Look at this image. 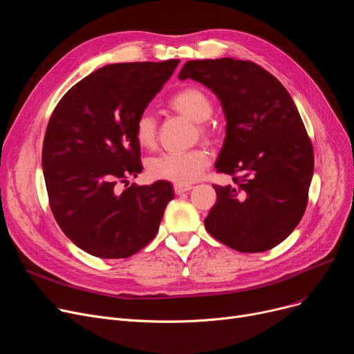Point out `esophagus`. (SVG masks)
<instances>
[{
    "label": "esophagus",
    "instance_id": "34e87169",
    "mask_svg": "<svg viewBox=\"0 0 354 354\" xmlns=\"http://www.w3.org/2000/svg\"><path fill=\"white\" fill-rule=\"evenodd\" d=\"M174 189H175L176 195H180L183 192L191 191L192 189V185H189V183H175L174 185Z\"/></svg>",
    "mask_w": 354,
    "mask_h": 354
}]
</instances>
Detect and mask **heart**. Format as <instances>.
<instances>
[{"label": "heart", "mask_w": 354, "mask_h": 354, "mask_svg": "<svg viewBox=\"0 0 354 354\" xmlns=\"http://www.w3.org/2000/svg\"><path fill=\"white\" fill-rule=\"evenodd\" d=\"M169 106L178 113L198 123V132L203 138H212L214 127L208 122L212 116L214 106L205 91L199 87H185L169 99ZM135 139L139 146L151 149L156 143L158 126L153 115L145 111L135 122ZM209 165L207 149L196 147L179 153H162L152 158L147 163V171L153 178L172 180L176 183H188L198 179Z\"/></svg>", "instance_id": "b5f03b06"}]
</instances>
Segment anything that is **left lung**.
Masks as SVG:
<instances>
[{"instance_id":"left-lung-1","label":"left lung","mask_w":354,"mask_h":354,"mask_svg":"<svg viewBox=\"0 0 354 354\" xmlns=\"http://www.w3.org/2000/svg\"><path fill=\"white\" fill-rule=\"evenodd\" d=\"M179 79L211 88L227 119L215 167L235 185H214L207 231L239 252L277 247L301 221L314 171L313 145L290 93L252 62L191 60Z\"/></svg>"}]
</instances>
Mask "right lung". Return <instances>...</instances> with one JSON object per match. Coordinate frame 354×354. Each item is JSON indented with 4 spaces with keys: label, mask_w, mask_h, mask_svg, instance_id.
<instances>
[{
    "label": "right lung",
    "mask_w": 354,
    "mask_h": 354,
    "mask_svg": "<svg viewBox=\"0 0 354 354\" xmlns=\"http://www.w3.org/2000/svg\"><path fill=\"white\" fill-rule=\"evenodd\" d=\"M178 64L104 66L74 84L53 111L41 153L50 208L66 236L90 255L127 258L159 231L175 196L171 182L118 187L143 169L135 122Z\"/></svg>",
    "instance_id": "obj_1"
}]
</instances>
